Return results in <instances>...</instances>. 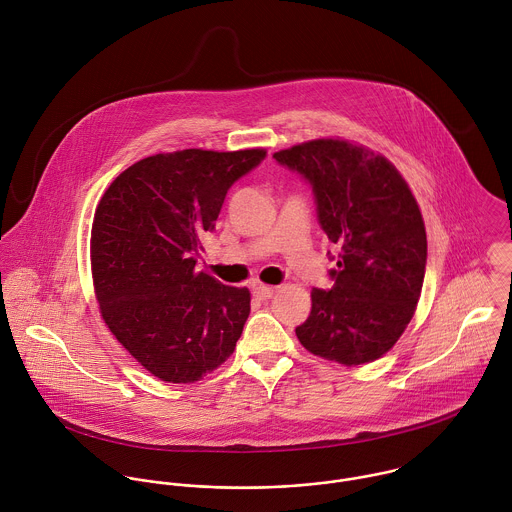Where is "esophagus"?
<instances>
[{
	"instance_id": "34e87169",
	"label": "esophagus",
	"mask_w": 512,
	"mask_h": 512,
	"mask_svg": "<svg viewBox=\"0 0 512 512\" xmlns=\"http://www.w3.org/2000/svg\"><path fill=\"white\" fill-rule=\"evenodd\" d=\"M273 293H275V287H269V285H255V287H253V295H255L259 301L271 299Z\"/></svg>"
}]
</instances>
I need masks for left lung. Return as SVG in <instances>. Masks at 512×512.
I'll use <instances>...</instances> for the list:
<instances>
[{"label":"left lung","mask_w":512,"mask_h":512,"mask_svg":"<svg viewBox=\"0 0 512 512\" xmlns=\"http://www.w3.org/2000/svg\"><path fill=\"white\" fill-rule=\"evenodd\" d=\"M273 158L307 180L318 223L340 247L328 273L334 285L312 289L297 338L314 356L344 366L382 358L404 334L425 277V225L406 180L384 156L334 138Z\"/></svg>","instance_id":"obj_1"}]
</instances>
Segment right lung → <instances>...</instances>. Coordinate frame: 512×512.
<instances>
[{"label": "right lung", "mask_w": 512, "mask_h": 512, "mask_svg": "<svg viewBox=\"0 0 512 512\" xmlns=\"http://www.w3.org/2000/svg\"><path fill=\"white\" fill-rule=\"evenodd\" d=\"M265 156L263 148L148 156L126 168L99 202L91 265L101 314L162 382H198L235 350L251 295L198 273L196 257L229 188Z\"/></svg>", "instance_id": "add662e5"}]
</instances>
